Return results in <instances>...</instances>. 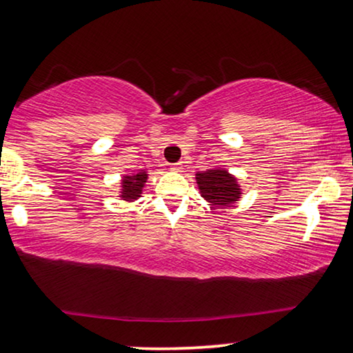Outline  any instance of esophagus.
I'll return each mask as SVG.
<instances>
[{"label": "esophagus", "instance_id": "1", "mask_svg": "<svg viewBox=\"0 0 353 353\" xmlns=\"http://www.w3.org/2000/svg\"><path fill=\"white\" fill-rule=\"evenodd\" d=\"M170 169L173 172H181L183 170V162H176V164H172Z\"/></svg>", "mask_w": 353, "mask_h": 353}]
</instances>
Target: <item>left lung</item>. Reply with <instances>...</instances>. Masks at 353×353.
<instances>
[{
    "label": "left lung",
    "mask_w": 353,
    "mask_h": 353,
    "mask_svg": "<svg viewBox=\"0 0 353 353\" xmlns=\"http://www.w3.org/2000/svg\"><path fill=\"white\" fill-rule=\"evenodd\" d=\"M199 192L213 207H230L241 199L238 178L227 169H208L195 173Z\"/></svg>",
    "instance_id": "obj_1"
}]
</instances>
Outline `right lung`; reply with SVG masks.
<instances>
[{"label":"right lung","instance_id":"add662e5","mask_svg":"<svg viewBox=\"0 0 353 353\" xmlns=\"http://www.w3.org/2000/svg\"><path fill=\"white\" fill-rule=\"evenodd\" d=\"M146 181H148V172L139 170L137 173H126L121 176L120 181V194L118 197L124 202H134L142 197L143 188Z\"/></svg>","mask_w":353,"mask_h":353}]
</instances>
